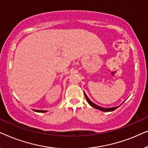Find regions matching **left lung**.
Masks as SVG:
<instances>
[{"instance_id": "left-lung-1", "label": "left lung", "mask_w": 148, "mask_h": 148, "mask_svg": "<svg viewBox=\"0 0 148 148\" xmlns=\"http://www.w3.org/2000/svg\"><path fill=\"white\" fill-rule=\"evenodd\" d=\"M84 96H85V97H86V100H87V101H88V104L90 105L91 106H92L93 108H96V109H98V110H101V111H104V112H111V111H113V110H116V109L117 108H119V106H116V107H112V108H103V107H101V106H98V105H96V104H94V102H92V101H91L90 99L88 98V97L87 96V95L86 94V93L85 92H84ZM122 103V104H123Z\"/></svg>"}]
</instances>
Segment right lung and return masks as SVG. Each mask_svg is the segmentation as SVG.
I'll return each instance as SVG.
<instances>
[{
  "label": "right lung",
  "mask_w": 148,
  "mask_h": 148,
  "mask_svg": "<svg viewBox=\"0 0 148 148\" xmlns=\"http://www.w3.org/2000/svg\"><path fill=\"white\" fill-rule=\"evenodd\" d=\"M35 112H47L46 110H34Z\"/></svg>",
  "instance_id": "add662e5"
}]
</instances>
